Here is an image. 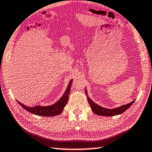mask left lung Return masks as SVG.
Returning a JSON list of instances; mask_svg holds the SVG:
<instances>
[{
    "label": "left lung",
    "instance_id": "left-lung-1",
    "mask_svg": "<svg viewBox=\"0 0 152 152\" xmlns=\"http://www.w3.org/2000/svg\"><path fill=\"white\" fill-rule=\"evenodd\" d=\"M86 94L87 96V101H88L89 105L91 106L93 112L95 114H97V115H102V116H107V117L114 116V115H119V114L124 113L125 111H126L127 109L129 108L130 106H131L135 102L134 100L131 103H128V104L124 105L122 106H120V107H119L114 108V109H112V110H111V109H107V108L101 107V106L98 105L97 104H96V103H95L88 97V95H87V91L86 89Z\"/></svg>",
    "mask_w": 152,
    "mask_h": 152
}]
</instances>
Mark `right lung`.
Segmentation results:
<instances>
[{
    "instance_id": "add662e5",
    "label": "right lung",
    "mask_w": 152,
    "mask_h": 152,
    "mask_svg": "<svg viewBox=\"0 0 152 152\" xmlns=\"http://www.w3.org/2000/svg\"><path fill=\"white\" fill-rule=\"evenodd\" d=\"M72 81H73V80L71 79L70 82L69 83L67 88H66L65 92L64 93L62 97H61L58 102H56L55 104H53L52 105L45 106H45L37 105L33 107H27V106L22 104V103L18 102V101L17 102L19 103L20 105L22 106V107L25 109V110L29 111V112L31 113L35 114V115L46 117L58 115H59L60 113H61V112L63 111L64 107H65L66 103H67Z\"/></svg>"
}]
</instances>
